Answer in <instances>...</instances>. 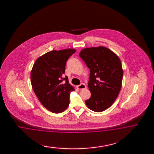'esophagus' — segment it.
Returning a JSON list of instances; mask_svg holds the SVG:
<instances>
[{
  "label": "esophagus",
  "instance_id": "obj_1",
  "mask_svg": "<svg viewBox=\"0 0 154 154\" xmlns=\"http://www.w3.org/2000/svg\"><path fill=\"white\" fill-rule=\"evenodd\" d=\"M77 88L79 90H82V89H85L86 88V85L84 84H80L79 85L77 86Z\"/></svg>",
  "mask_w": 154,
  "mask_h": 154
}]
</instances>
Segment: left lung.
I'll return each mask as SVG.
<instances>
[{
  "label": "left lung",
  "mask_w": 154,
  "mask_h": 154,
  "mask_svg": "<svg viewBox=\"0 0 154 154\" xmlns=\"http://www.w3.org/2000/svg\"><path fill=\"white\" fill-rule=\"evenodd\" d=\"M79 55L90 69L91 97L85 103L94 112H102L112 106L120 93L123 77L121 61L105 47L84 48Z\"/></svg>",
  "instance_id": "8db88e82"
}]
</instances>
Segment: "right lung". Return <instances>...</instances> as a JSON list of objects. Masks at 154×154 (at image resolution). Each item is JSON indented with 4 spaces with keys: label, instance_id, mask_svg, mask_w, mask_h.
Here are the masks:
<instances>
[{
    "label": "right lung",
    "instance_id": "right-lung-1",
    "mask_svg": "<svg viewBox=\"0 0 154 154\" xmlns=\"http://www.w3.org/2000/svg\"><path fill=\"white\" fill-rule=\"evenodd\" d=\"M75 51L72 48L53 50L38 57L33 65L30 75L33 91L42 105L53 113L65 111L70 92L75 90L68 77L63 78V75L66 61Z\"/></svg>",
    "mask_w": 154,
    "mask_h": 154
}]
</instances>
